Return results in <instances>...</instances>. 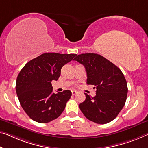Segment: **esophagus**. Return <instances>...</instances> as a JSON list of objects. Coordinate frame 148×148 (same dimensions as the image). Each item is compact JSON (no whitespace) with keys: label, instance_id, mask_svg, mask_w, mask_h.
<instances>
[{"label":"esophagus","instance_id":"34e87169","mask_svg":"<svg viewBox=\"0 0 148 148\" xmlns=\"http://www.w3.org/2000/svg\"><path fill=\"white\" fill-rule=\"evenodd\" d=\"M76 93H77V91H76V90H72V94H73V95H75V94H76Z\"/></svg>","mask_w":148,"mask_h":148}]
</instances>
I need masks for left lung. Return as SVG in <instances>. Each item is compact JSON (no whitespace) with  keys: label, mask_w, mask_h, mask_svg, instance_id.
Masks as SVG:
<instances>
[{"label":"left lung","mask_w":148,"mask_h":148,"mask_svg":"<svg viewBox=\"0 0 148 148\" xmlns=\"http://www.w3.org/2000/svg\"><path fill=\"white\" fill-rule=\"evenodd\" d=\"M84 65L87 84L94 85L96 95L85 93L86 100L79 107L88 120L100 124L115 119L124 106L127 98V82L122 72L115 64L98 54L86 53L74 59Z\"/></svg>","instance_id":"1"}]
</instances>
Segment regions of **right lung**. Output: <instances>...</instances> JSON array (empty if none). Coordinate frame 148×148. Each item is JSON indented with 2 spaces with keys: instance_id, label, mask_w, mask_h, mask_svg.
Masks as SVG:
<instances>
[{
  "instance_id": "1",
  "label": "right lung",
  "mask_w": 148,
  "mask_h": 148,
  "mask_svg": "<svg viewBox=\"0 0 148 148\" xmlns=\"http://www.w3.org/2000/svg\"><path fill=\"white\" fill-rule=\"evenodd\" d=\"M75 56V54L45 53L26 63L21 70L16 79V94L22 108L32 120L48 123L62 113L72 92L53 93L51 82L58 80L61 68Z\"/></svg>"
}]
</instances>
